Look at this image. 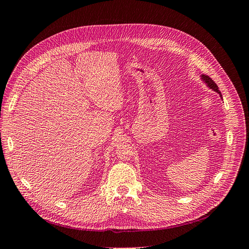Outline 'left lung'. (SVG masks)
I'll return each instance as SVG.
<instances>
[{
  "label": "left lung",
  "mask_w": 249,
  "mask_h": 249,
  "mask_svg": "<svg viewBox=\"0 0 249 249\" xmlns=\"http://www.w3.org/2000/svg\"><path fill=\"white\" fill-rule=\"evenodd\" d=\"M201 79L203 80L206 84H207V86L210 88V89H213V91H215V92H217V93L220 95V97H222V94H220V91L218 90V87H217V85L215 84L214 83V81L211 79L210 77H208V76H206V75H202L201 76ZM223 98V97H222Z\"/></svg>",
  "instance_id": "8db88e82"
}]
</instances>
